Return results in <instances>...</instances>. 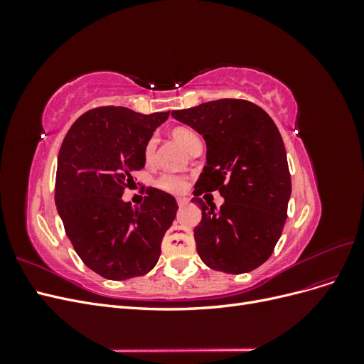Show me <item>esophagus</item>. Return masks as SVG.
Instances as JSON below:
<instances>
[{
    "mask_svg": "<svg viewBox=\"0 0 364 364\" xmlns=\"http://www.w3.org/2000/svg\"><path fill=\"white\" fill-rule=\"evenodd\" d=\"M188 203H190V199H188V197H178V205H179L181 208L186 206Z\"/></svg>",
    "mask_w": 364,
    "mask_h": 364,
    "instance_id": "34e87169",
    "label": "esophagus"
}]
</instances>
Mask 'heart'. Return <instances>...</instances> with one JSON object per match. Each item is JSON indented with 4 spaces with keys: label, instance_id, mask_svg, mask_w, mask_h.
<instances>
[{
    "label": "heart",
    "instance_id": "obj_1",
    "mask_svg": "<svg viewBox=\"0 0 364 364\" xmlns=\"http://www.w3.org/2000/svg\"><path fill=\"white\" fill-rule=\"evenodd\" d=\"M171 136L176 142H179V144L188 150V147L193 144L194 141H197V135L194 134L193 130L186 129V127H176L171 130ZM155 147H156V139L155 138H150L147 141V144L144 147V159L146 162H150L153 159V155H155ZM186 178L185 176L181 174H174V173H164L161 174L159 178L156 179L155 185L158 186L159 190L162 191H167L171 194H181L185 191L186 188Z\"/></svg>",
    "mask_w": 364,
    "mask_h": 364
}]
</instances>
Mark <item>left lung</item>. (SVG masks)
Returning <instances> with one entry per match:
<instances>
[{"mask_svg":"<svg viewBox=\"0 0 364 364\" xmlns=\"http://www.w3.org/2000/svg\"><path fill=\"white\" fill-rule=\"evenodd\" d=\"M171 115L206 142V165L191 200L202 209L194 228L197 253L218 272L240 274L259 267L282 234L291 194L287 153L277 124L259 106L237 98ZM215 189L225 197L220 210L200 199L205 191Z\"/></svg>","mask_w":364,"mask_h":364,"instance_id":"obj_1","label":"left lung"}]
</instances>
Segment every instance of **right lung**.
Masks as SVG:
<instances>
[{"instance_id":"right-lung-1","label":"right lung","mask_w":364,"mask_h":364,"mask_svg":"<svg viewBox=\"0 0 364 364\" xmlns=\"http://www.w3.org/2000/svg\"><path fill=\"white\" fill-rule=\"evenodd\" d=\"M168 115L95 107L75 119L62 142L58 213L77 255L106 279L142 277L155 267L178 213L174 197L156 188H149L136 208L121 197L132 174L146 165L147 141Z\"/></svg>"}]
</instances>
